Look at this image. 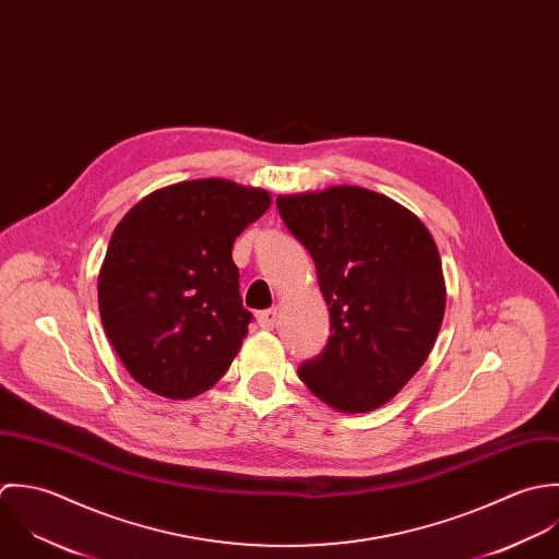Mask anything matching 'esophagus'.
Returning <instances> with one entry per match:
<instances>
[{
  "label": "esophagus",
  "instance_id": "34e87169",
  "mask_svg": "<svg viewBox=\"0 0 559 559\" xmlns=\"http://www.w3.org/2000/svg\"><path fill=\"white\" fill-rule=\"evenodd\" d=\"M276 320H278V311L276 309H267V311H261L257 313V322L263 331H272L276 326Z\"/></svg>",
  "mask_w": 559,
  "mask_h": 559
}]
</instances>
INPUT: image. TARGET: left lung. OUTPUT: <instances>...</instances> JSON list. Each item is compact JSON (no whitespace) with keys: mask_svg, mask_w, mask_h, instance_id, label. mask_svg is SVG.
Segmentation results:
<instances>
[{"mask_svg":"<svg viewBox=\"0 0 559 559\" xmlns=\"http://www.w3.org/2000/svg\"><path fill=\"white\" fill-rule=\"evenodd\" d=\"M276 207L313 257L331 311L329 343L300 380L338 413L380 408L419 371L443 324L435 237L404 205L356 186L285 194Z\"/></svg>","mask_w":559,"mask_h":559,"instance_id":"8db88e82","label":"left lung"}]
</instances>
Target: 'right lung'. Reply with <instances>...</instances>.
Wrapping results in <instances>:
<instances>
[{"label":"right lung","mask_w":559,"mask_h":559,"mask_svg":"<svg viewBox=\"0 0 559 559\" xmlns=\"http://www.w3.org/2000/svg\"><path fill=\"white\" fill-rule=\"evenodd\" d=\"M270 192L194 179L151 192L116 224L99 272V313L144 389L188 400L212 389L248 333L230 250Z\"/></svg>","instance_id":"right-lung-1"}]
</instances>
